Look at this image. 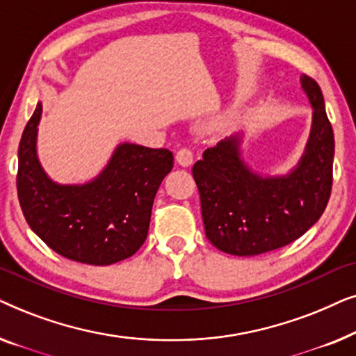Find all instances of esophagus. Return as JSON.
<instances>
[{
	"label": "esophagus",
	"instance_id": "esophagus-1",
	"mask_svg": "<svg viewBox=\"0 0 356 356\" xmlns=\"http://www.w3.org/2000/svg\"><path fill=\"white\" fill-rule=\"evenodd\" d=\"M177 162L181 165V167H189L193 165V152L188 147L179 149L177 152Z\"/></svg>",
	"mask_w": 356,
	"mask_h": 356
}]
</instances>
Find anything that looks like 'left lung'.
Wrapping results in <instances>:
<instances>
[{
    "instance_id": "1",
    "label": "left lung",
    "mask_w": 356,
    "mask_h": 356,
    "mask_svg": "<svg viewBox=\"0 0 356 356\" xmlns=\"http://www.w3.org/2000/svg\"><path fill=\"white\" fill-rule=\"evenodd\" d=\"M313 106L305 152L286 175L264 177L241 157V134L206 149L193 167L206 236L233 256H257L290 245L323 216L332 189L334 133L321 87L301 76Z\"/></svg>"
}]
</instances>
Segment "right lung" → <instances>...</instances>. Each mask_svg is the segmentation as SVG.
Wrapping results in <instances>:
<instances>
[{"instance_id":"obj_1","label":"right lung","mask_w":356,"mask_h":356,"mask_svg":"<svg viewBox=\"0 0 356 356\" xmlns=\"http://www.w3.org/2000/svg\"><path fill=\"white\" fill-rule=\"evenodd\" d=\"M40 116L38 102L17 154V196L29 227L58 254L82 264L131 257L147 238L154 197L172 172L173 154L123 143L94 179L60 184L38 162Z\"/></svg>"}]
</instances>
